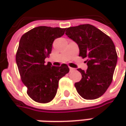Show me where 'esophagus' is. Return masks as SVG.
Returning a JSON list of instances; mask_svg holds the SVG:
<instances>
[{"label": "esophagus", "instance_id": "esophagus-1", "mask_svg": "<svg viewBox=\"0 0 126 126\" xmlns=\"http://www.w3.org/2000/svg\"><path fill=\"white\" fill-rule=\"evenodd\" d=\"M69 70H70V71H75L76 69H74V68H72V67H69Z\"/></svg>", "mask_w": 126, "mask_h": 126}]
</instances>
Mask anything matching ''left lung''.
Masks as SVG:
<instances>
[{"instance_id":"1","label":"left lung","mask_w":126,"mask_h":126,"mask_svg":"<svg viewBox=\"0 0 126 126\" xmlns=\"http://www.w3.org/2000/svg\"><path fill=\"white\" fill-rule=\"evenodd\" d=\"M65 34L77 43L79 56L88 69H78L82 79L75 83L78 93L85 99L101 97L111 83L117 63V54L112 40L107 35L90 24H81L65 29Z\"/></svg>"}]
</instances>
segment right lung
<instances>
[{
  "label": "right lung",
  "instance_id": "right-lung-1",
  "mask_svg": "<svg viewBox=\"0 0 126 126\" xmlns=\"http://www.w3.org/2000/svg\"><path fill=\"white\" fill-rule=\"evenodd\" d=\"M64 32L65 29L59 27H35L19 41L16 54L17 67L27 94L37 102H50L56 95L60 79L69 71L66 64L55 66L45 62L51 53L54 41Z\"/></svg>",
  "mask_w": 126,
  "mask_h": 126
}]
</instances>
